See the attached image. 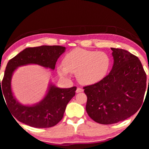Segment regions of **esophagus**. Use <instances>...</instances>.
<instances>
[{
  "mask_svg": "<svg viewBox=\"0 0 149 149\" xmlns=\"http://www.w3.org/2000/svg\"><path fill=\"white\" fill-rule=\"evenodd\" d=\"M83 89H82L81 88H77L76 90V93H80V92H83Z\"/></svg>",
  "mask_w": 149,
  "mask_h": 149,
  "instance_id": "34e87169",
  "label": "esophagus"
}]
</instances>
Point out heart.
I'll use <instances>...</instances> for the list:
<instances>
[{"label": "heart", "instance_id": "b5f03b06", "mask_svg": "<svg viewBox=\"0 0 149 149\" xmlns=\"http://www.w3.org/2000/svg\"><path fill=\"white\" fill-rule=\"evenodd\" d=\"M63 65H59L58 72L61 76L68 73L76 74L80 83L84 85L95 84L106 76L111 66V58L106 52L75 49L63 58Z\"/></svg>", "mask_w": 149, "mask_h": 149}]
</instances>
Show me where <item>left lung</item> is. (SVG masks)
I'll use <instances>...</instances> for the list:
<instances>
[{
	"mask_svg": "<svg viewBox=\"0 0 149 149\" xmlns=\"http://www.w3.org/2000/svg\"><path fill=\"white\" fill-rule=\"evenodd\" d=\"M111 49L114 64L109 74L83 88L88 115L105 125L123 121L136 113L143 103L147 86L146 73L138 57L124 49Z\"/></svg>",
	"mask_w": 149,
	"mask_h": 149,
	"instance_id": "obj_1",
	"label": "left lung"
}]
</instances>
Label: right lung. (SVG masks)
I'll use <instances>...</instances> for the list:
<instances>
[{"label": "right lung", "mask_w": 149, "mask_h": 149, "mask_svg": "<svg viewBox=\"0 0 149 149\" xmlns=\"http://www.w3.org/2000/svg\"><path fill=\"white\" fill-rule=\"evenodd\" d=\"M65 50V47L59 45L28 47L8 63L1 85L0 80V96L1 93L4 95L12 115L19 122L33 127L48 128L56 125L63 118L66 105L75 96L77 87L59 88L51 84L40 103L27 106L22 105L14 98L11 80L13 72L22 65L37 64L54 70L57 60Z\"/></svg>", "instance_id": "right-lung-1"}]
</instances>
